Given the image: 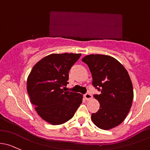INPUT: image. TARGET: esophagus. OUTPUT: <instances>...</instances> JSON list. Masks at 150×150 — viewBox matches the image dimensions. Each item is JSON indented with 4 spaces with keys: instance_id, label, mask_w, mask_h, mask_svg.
<instances>
[{
    "instance_id": "esophagus-1",
    "label": "esophagus",
    "mask_w": 150,
    "mask_h": 150,
    "mask_svg": "<svg viewBox=\"0 0 150 150\" xmlns=\"http://www.w3.org/2000/svg\"><path fill=\"white\" fill-rule=\"evenodd\" d=\"M84 97H85V98L86 99V100H90L91 98H92L93 96H92V95H91V94H90V93H86V95L84 96Z\"/></svg>"
}]
</instances>
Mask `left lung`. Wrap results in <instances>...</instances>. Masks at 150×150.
<instances>
[{
  "label": "left lung",
  "mask_w": 150,
  "mask_h": 150,
  "mask_svg": "<svg viewBox=\"0 0 150 150\" xmlns=\"http://www.w3.org/2000/svg\"><path fill=\"white\" fill-rule=\"evenodd\" d=\"M93 77V85L100 94L94 98L100 108L92 113L91 120L98 128L108 130L124 121L132 107L133 86L125 67L108 55L90 54L82 59Z\"/></svg>",
  "instance_id": "1"
}]
</instances>
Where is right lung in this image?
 I'll list each match as a JSON object with an SVG mask.
<instances>
[{
	"instance_id": "1",
	"label": "right lung",
	"mask_w": 150,
	"mask_h": 150,
	"mask_svg": "<svg viewBox=\"0 0 150 150\" xmlns=\"http://www.w3.org/2000/svg\"><path fill=\"white\" fill-rule=\"evenodd\" d=\"M81 54L63 53L45 57L33 67L27 78V92L38 115L52 125L72 119L83 95L65 91L69 71Z\"/></svg>"
}]
</instances>
